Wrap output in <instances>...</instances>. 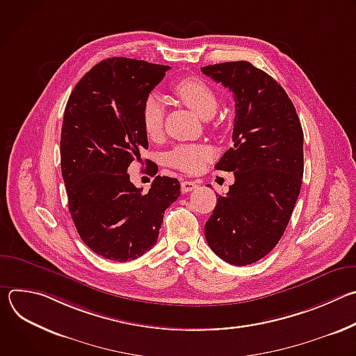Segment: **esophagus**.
<instances>
[{
  "instance_id": "obj_1",
  "label": "esophagus",
  "mask_w": 356,
  "mask_h": 356,
  "mask_svg": "<svg viewBox=\"0 0 356 356\" xmlns=\"http://www.w3.org/2000/svg\"><path fill=\"white\" fill-rule=\"evenodd\" d=\"M195 187H197V183L193 181V180H184V181H181V191H183V193H190V191H193Z\"/></svg>"
}]
</instances>
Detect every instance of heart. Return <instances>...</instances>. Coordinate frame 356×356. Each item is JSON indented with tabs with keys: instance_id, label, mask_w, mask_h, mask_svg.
I'll return each instance as SVG.
<instances>
[{
	"instance_id": "1",
	"label": "heart",
	"mask_w": 356,
	"mask_h": 356,
	"mask_svg": "<svg viewBox=\"0 0 356 356\" xmlns=\"http://www.w3.org/2000/svg\"><path fill=\"white\" fill-rule=\"evenodd\" d=\"M175 94L183 103L201 118H210L216 114L218 99L214 90L200 79L187 77L177 81L173 87ZM142 128L149 139H158L163 132L165 108L162 99L156 94L145 98L140 110ZM213 158V149L201 143H183L173 147L166 162L170 168L186 173H197Z\"/></svg>"
}]
</instances>
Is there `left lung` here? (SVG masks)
<instances>
[{"instance_id": "obj_1", "label": "left lung", "mask_w": 356, "mask_h": 356, "mask_svg": "<svg viewBox=\"0 0 356 356\" xmlns=\"http://www.w3.org/2000/svg\"><path fill=\"white\" fill-rule=\"evenodd\" d=\"M201 72L234 92L232 140L217 170L235 183L206 222V239L222 261L245 266L265 258L283 236L301 188L302 129L283 87L249 62Z\"/></svg>"}]
</instances>
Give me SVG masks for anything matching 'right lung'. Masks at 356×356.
Instances as JSON below:
<instances>
[{
	"label": "right lung",
	"mask_w": 356,
	"mask_h": 356,
	"mask_svg": "<svg viewBox=\"0 0 356 356\" xmlns=\"http://www.w3.org/2000/svg\"><path fill=\"white\" fill-rule=\"evenodd\" d=\"M169 69L106 59L81 77L65 108L60 165L69 210L83 242L110 261H134L154 248L165 210L180 195L177 179L156 176L143 194L128 175L147 149L142 104Z\"/></svg>",
	"instance_id": "1"
}]
</instances>
